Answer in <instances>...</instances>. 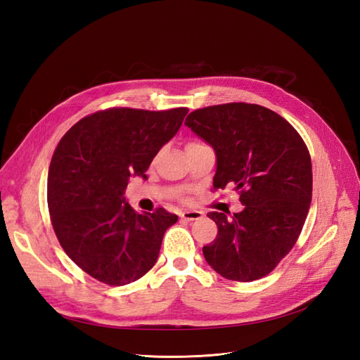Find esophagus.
Returning <instances> with one entry per match:
<instances>
[{
  "label": "esophagus",
  "instance_id": "34e87169",
  "mask_svg": "<svg viewBox=\"0 0 360 360\" xmlns=\"http://www.w3.org/2000/svg\"><path fill=\"white\" fill-rule=\"evenodd\" d=\"M181 219L185 221H195V219H200L203 217V212L200 210H184L181 212Z\"/></svg>",
  "mask_w": 360,
  "mask_h": 360
}]
</instances>
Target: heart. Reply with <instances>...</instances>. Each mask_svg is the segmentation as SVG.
I'll return each instance as SVG.
<instances>
[{
  "label": "heart",
  "mask_w": 360,
  "mask_h": 360,
  "mask_svg": "<svg viewBox=\"0 0 360 360\" xmlns=\"http://www.w3.org/2000/svg\"><path fill=\"white\" fill-rule=\"evenodd\" d=\"M188 145H198L197 142H191V143H188Z\"/></svg>",
  "instance_id": "obj_1"
}]
</instances>
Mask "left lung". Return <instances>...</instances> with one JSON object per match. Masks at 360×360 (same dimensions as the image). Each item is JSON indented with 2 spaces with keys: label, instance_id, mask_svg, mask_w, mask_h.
<instances>
[{
  "label": "left lung",
  "instance_id": "left-lung-1",
  "mask_svg": "<svg viewBox=\"0 0 360 360\" xmlns=\"http://www.w3.org/2000/svg\"><path fill=\"white\" fill-rule=\"evenodd\" d=\"M185 126L215 151L214 188L233 184L245 206L233 215L209 212L218 236L203 246L205 259L229 281H258L289 254L307 218L313 190L307 146L283 117L255 103L195 110Z\"/></svg>",
  "mask_w": 360,
  "mask_h": 360
}]
</instances>
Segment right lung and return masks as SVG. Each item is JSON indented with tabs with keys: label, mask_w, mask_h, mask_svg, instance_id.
Listing matches in <instances>:
<instances>
[{
	"label": "right lung",
	"mask_w": 360,
	"mask_h": 360,
	"mask_svg": "<svg viewBox=\"0 0 360 360\" xmlns=\"http://www.w3.org/2000/svg\"><path fill=\"white\" fill-rule=\"evenodd\" d=\"M187 108H111L84 117L60 139L47 179L58 240L96 281L123 286L148 273L178 217L163 207L138 214L126 202L130 178L142 176L176 135Z\"/></svg>",
	"instance_id": "obj_1"
}]
</instances>
